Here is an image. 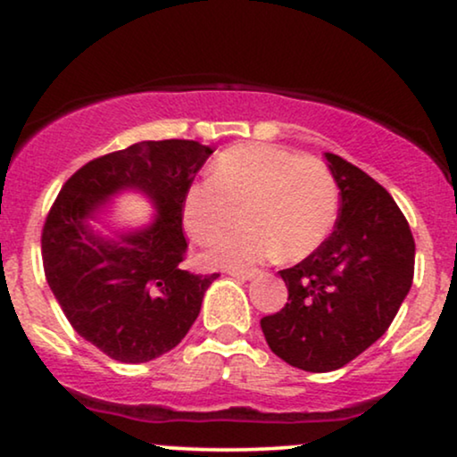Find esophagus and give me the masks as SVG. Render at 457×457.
<instances>
[{"label":"esophagus","mask_w":457,"mask_h":457,"mask_svg":"<svg viewBox=\"0 0 457 457\" xmlns=\"http://www.w3.org/2000/svg\"><path fill=\"white\" fill-rule=\"evenodd\" d=\"M228 272L232 277H236V279H243V281L253 279V277L258 275V270H238V269H232V270H228Z\"/></svg>","instance_id":"obj_1"}]
</instances>
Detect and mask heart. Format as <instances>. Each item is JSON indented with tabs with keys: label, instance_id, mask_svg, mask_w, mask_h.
<instances>
[{
	"label": "heart",
	"instance_id": "heart-1",
	"mask_svg": "<svg viewBox=\"0 0 457 457\" xmlns=\"http://www.w3.org/2000/svg\"><path fill=\"white\" fill-rule=\"evenodd\" d=\"M243 228L214 238L202 253L212 269H245L272 258L303 260L333 232L339 188L327 162L272 144L221 152L211 180L193 182L182 199L188 236L206 243L240 219Z\"/></svg>",
	"mask_w": 457,
	"mask_h": 457
}]
</instances>
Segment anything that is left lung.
<instances>
[{
	"label": "left lung",
	"mask_w": 457,
	"mask_h": 457,
	"mask_svg": "<svg viewBox=\"0 0 457 457\" xmlns=\"http://www.w3.org/2000/svg\"><path fill=\"white\" fill-rule=\"evenodd\" d=\"M339 187L335 232L292 269L281 312L260 320L266 344L305 371H333L378 342L412 286L414 238L385 187L327 152Z\"/></svg>",
	"instance_id": "1"
}]
</instances>
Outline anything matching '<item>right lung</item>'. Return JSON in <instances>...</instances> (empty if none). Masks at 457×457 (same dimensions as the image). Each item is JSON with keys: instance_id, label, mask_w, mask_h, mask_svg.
Here are the masks:
<instances>
[{"instance_id": "obj_1", "label": "right lung", "mask_w": 457, "mask_h": 457, "mask_svg": "<svg viewBox=\"0 0 457 457\" xmlns=\"http://www.w3.org/2000/svg\"><path fill=\"white\" fill-rule=\"evenodd\" d=\"M214 150L188 139L139 141L77 170L43 228V266L71 327L120 363H145L185 339L217 279L180 269L187 253L182 199ZM135 187L155 221L115 241L91 232L100 204Z\"/></svg>"}]
</instances>
